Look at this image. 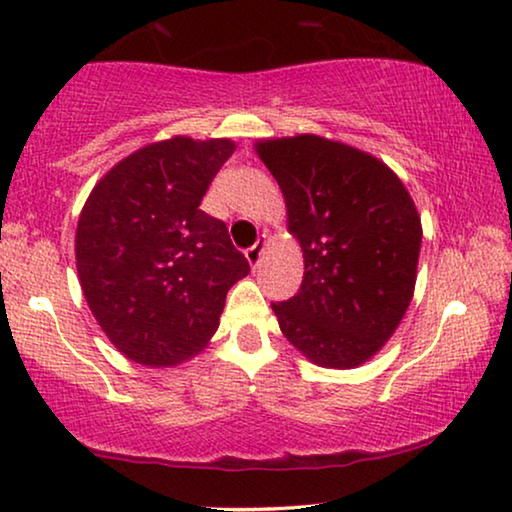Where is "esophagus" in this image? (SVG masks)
I'll use <instances>...</instances> for the list:
<instances>
[{"label": "esophagus", "instance_id": "1", "mask_svg": "<svg viewBox=\"0 0 512 512\" xmlns=\"http://www.w3.org/2000/svg\"><path fill=\"white\" fill-rule=\"evenodd\" d=\"M264 250H266V239L257 241L253 248H248V250H246V259H248V264L253 266V269H257L259 262H262V255H264Z\"/></svg>", "mask_w": 512, "mask_h": 512}]
</instances>
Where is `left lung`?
Returning <instances> with one entry per match:
<instances>
[{"label": "left lung", "instance_id": "1", "mask_svg": "<svg viewBox=\"0 0 512 512\" xmlns=\"http://www.w3.org/2000/svg\"><path fill=\"white\" fill-rule=\"evenodd\" d=\"M280 185L304 253L292 299L271 304L280 331L327 369H357L401 325L415 292L422 222L401 178L364 150L318 134L255 143Z\"/></svg>", "mask_w": 512, "mask_h": 512}]
</instances>
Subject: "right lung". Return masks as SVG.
<instances>
[{
	"label": "right lung",
	"instance_id": "right-lung-1",
	"mask_svg": "<svg viewBox=\"0 0 512 512\" xmlns=\"http://www.w3.org/2000/svg\"><path fill=\"white\" fill-rule=\"evenodd\" d=\"M232 139L148 143L106 171L76 227V269L92 315L127 359L162 369L201 352L229 287L250 266L227 225L201 211Z\"/></svg>",
	"mask_w": 512,
	"mask_h": 512
}]
</instances>
